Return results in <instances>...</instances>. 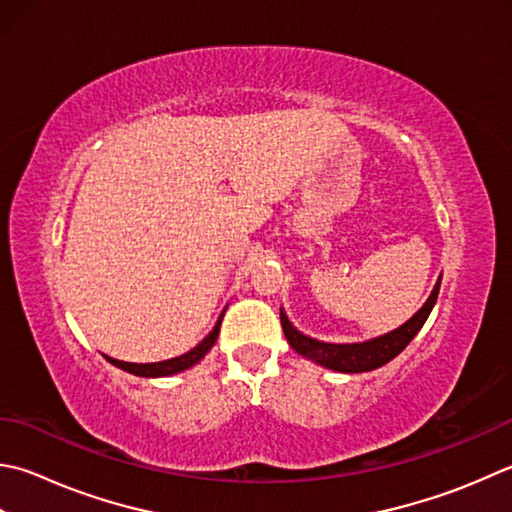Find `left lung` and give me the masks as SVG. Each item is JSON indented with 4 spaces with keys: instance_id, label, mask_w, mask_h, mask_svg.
Instances as JSON below:
<instances>
[{
    "instance_id": "left-lung-1",
    "label": "left lung",
    "mask_w": 512,
    "mask_h": 512,
    "mask_svg": "<svg viewBox=\"0 0 512 512\" xmlns=\"http://www.w3.org/2000/svg\"><path fill=\"white\" fill-rule=\"evenodd\" d=\"M439 284L433 288L428 302L417 310V313L408 319L404 326H399L397 330L382 337L370 339V342L364 344H326V342H317L313 337H306L299 333L293 324L288 322L286 315L282 313V328L284 335L288 339V344L293 346L302 357L313 359V362L322 364L330 370H339V373H366V370H375L379 366L388 364L390 359H395L402 350L410 344L422 326L426 324V319L433 310L437 295H439Z\"/></svg>"
}]
</instances>
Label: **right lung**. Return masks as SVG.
Masks as SVG:
<instances>
[{
    "label": "right lung",
    "instance_id": "obj_1",
    "mask_svg": "<svg viewBox=\"0 0 512 512\" xmlns=\"http://www.w3.org/2000/svg\"><path fill=\"white\" fill-rule=\"evenodd\" d=\"M224 317V315H222ZM222 317H219V322L215 324V328L210 330V335L204 337V342H199L193 350H188V353L173 357V359H166V362H155V364H128V362H119V359L113 357H106L110 364H115L117 368L126 370V373H133L139 377H166V375H175V373H182V370L195 366L199 359H202L213 344L217 342V335H219V326H222Z\"/></svg>",
    "mask_w": 512,
    "mask_h": 512
}]
</instances>
